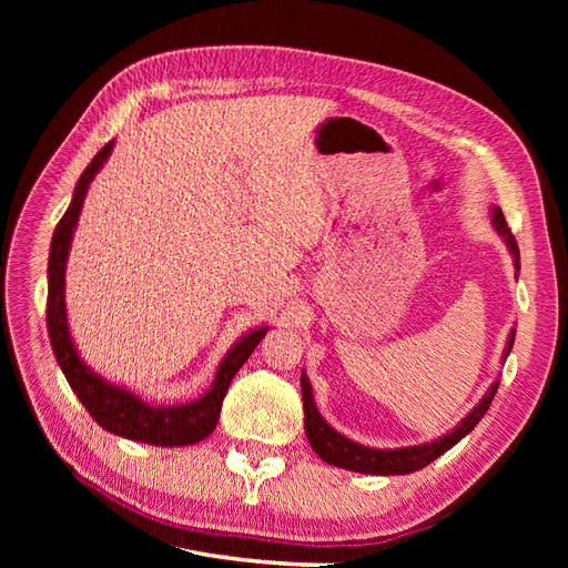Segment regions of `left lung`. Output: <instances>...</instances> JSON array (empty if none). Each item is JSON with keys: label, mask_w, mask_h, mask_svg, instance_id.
Returning <instances> with one entry per match:
<instances>
[{"label": "left lung", "mask_w": 568, "mask_h": 568, "mask_svg": "<svg viewBox=\"0 0 568 568\" xmlns=\"http://www.w3.org/2000/svg\"><path fill=\"white\" fill-rule=\"evenodd\" d=\"M493 225L495 230L503 234V239L507 242L511 255H514V265L519 270V246H517V239L509 232L507 227V220L503 215L500 209H493ZM514 346V329L509 334L507 341V348L503 359L509 355ZM497 386L500 384H493L486 393V398L480 400L471 412L469 417H464L462 424H457L450 434H445L432 443H424V445H412V448H398V450H374V448H365V445L353 443L346 436L336 434L334 428L326 424L320 412L315 407L313 400V390H311V382H307V376L301 374V388H303V412H305V436L311 440L313 450L324 459L334 464V467L341 469H348V471H359V474H376V476H390V474H409V471H417L426 464H432L436 457H440L445 450H450L455 443H459L464 436H467L471 428L480 422V417L486 415Z\"/></svg>", "instance_id": "obj_1"}]
</instances>
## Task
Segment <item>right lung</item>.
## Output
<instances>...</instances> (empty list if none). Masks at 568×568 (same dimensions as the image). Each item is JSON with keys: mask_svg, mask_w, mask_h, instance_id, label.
<instances>
[{"mask_svg": "<svg viewBox=\"0 0 568 568\" xmlns=\"http://www.w3.org/2000/svg\"><path fill=\"white\" fill-rule=\"evenodd\" d=\"M111 149H113V142H109L104 149H101L92 159V163L84 168V173L78 180L73 201L68 205L63 217L59 220L54 236H51L49 270H47L49 341L68 384H71L73 393L78 395L84 409L90 412L92 419L101 428H106V432L115 436L151 443V445H170V448H175V445H192L213 434L220 409H222V400H225V393L234 379V374L242 369V365L246 363L257 343H261V338L267 334V329L261 326V329H255L239 341L236 346L227 353V357L220 363L211 390L205 393L203 398L186 405H178V407H153L142 398H136L134 393L104 382L92 369L84 367L73 346L71 334H68V322H65V303H63L65 257H68V248H71V239H73V230L82 209L84 194H88V186L97 175V170L109 159Z\"/></svg>", "mask_w": 568, "mask_h": 568, "instance_id": "obj_1", "label": "right lung"}]
</instances>
